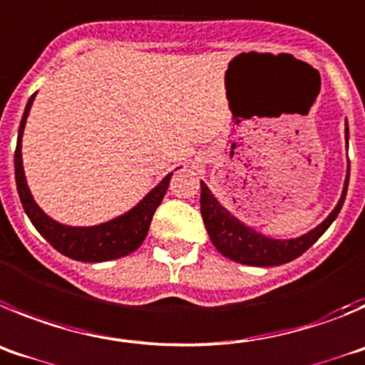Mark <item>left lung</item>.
Segmentation results:
<instances>
[{
	"label": "left lung",
	"instance_id": "8db88e82",
	"mask_svg": "<svg viewBox=\"0 0 365 365\" xmlns=\"http://www.w3.org/2000/svg\"><path fill=\"white\" fill-rule=\"evenodd\" d=\"M346 138H349V129H346ZM347 185H349V173L346 178L342 198L334 207V211L327 216L324 222L313 229L307 235L293 240H272L265 238L260 232L245 227L235 216L229 215L225 209L218 203V200L211 195L205 183L202 182V195H200V205H202L203 223H205L207 232L211 236V242L223 256L231 260L245 265H256V267H269V265H282L294 260L300 255H304L311 245L327 231L334 218L338 216L340 209L346 200Z\"/></svg>",
	"mask_w": 365,
	"mask_h": 365
}]
</instances>
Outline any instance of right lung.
<instances>
[{"mask_svg": "<svg viewBox=\"0 0 365 365\" xmlns=\"http://www.w3.org/2000/svg\"><path fill=\"white\" fill-rule=\"evenodd\" d=\"M32 100H34V94L29 98V103L25 107V113H23L18 133V145H16L14 150L16 187H18V195L19 200H21L23 209L31 218L32 225L38 229L39 235L43 236L56 251H60L61 255L68 256L72 260L107 262L136 251L145 240L147 232H149L153 216L160 203H162L163 196H165L173 173L167 175L160 182L158 187H154L149 195L142 200V203H138V207H134L133 211L113 220V222L96 225V227H67V225L56 223L54 220L48 218L36 205L31 196V190L27 187V182H25V175H23L21 134L25 121H27L29 110H31Z\"/></svg>", "mask_w": 365, "mask_h": 365, "instance_id": "add662e5", "label": "right lung"}]
</instances>
